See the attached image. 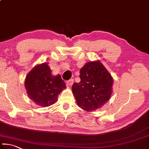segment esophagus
Returning <instances> with one entry per match:
<instances>
[{"label": "esophagus", "instance_id": "obj_1", "mask_svg": "<svg viewBox=\"0 0 149 149\" xmlns=\"http://www.w3.org/2000/svg\"><path fill=\"white\" fill-rule=\"evenodd\" d=\"M73 83H74V79H70L66 81V85L68 86H71L73 85Z\"/></svg>", "mask_w": 149, "mask_h": 149}]
</instances>
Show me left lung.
<instances>
[{
    "label": "left lung",
    "instance_id": "obj_1",
    "mask_svg": "<svg viewBox=\"0 0 149 149\" xmlns=\"http://www.w3.org/2000/svg\"><path fill=\"white\" fill-rule=\"evenodd\" d=\"M79 77L81 81L72 86L78 106L86 111H94L102 107L111 96V75L98 61L86 63L80 70Z\"/></svg>",
    "mask_w": 149,
    "mask_h": 149
}]
</instances>
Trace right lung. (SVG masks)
Instances as JSON below:
<instances>
[{"mask_svg": "<svg viewBox=\"0 0 149 149\" xmlns=\"http://www.w3.org/2000/svg\"><path fill=\"white\" fill-rule=\"evenodd\" d=\"M47 63L37 65L26 76V93L32 100L42 107H48L57 100L59 93L66 88L60 75H53Z\"/></svg>", "mask_w": 149, "mask_h": 149, "instance_id": "obj_1", "label": "right lung"}]
</instances>
